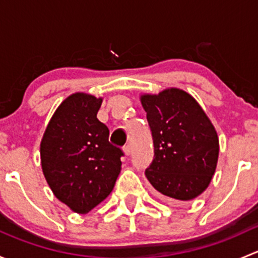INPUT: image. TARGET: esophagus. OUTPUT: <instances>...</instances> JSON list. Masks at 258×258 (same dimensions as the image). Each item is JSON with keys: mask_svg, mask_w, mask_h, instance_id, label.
<instances>
[{"mask_svg": "<svg viewBox=\"0 0 258 258\" xmlns=\"http://www.w3.org/2000/svg\"><path fill=\"white\" fill-rule=\"evenodd\" d=\"M123 152H124V155H126V156H130V153H131V147H130V145L124 146Z\"/></svg>", "mask_w": 258, "mask_h": 258, "instance_id": "1", "label": "esophagus"}]
</instances>
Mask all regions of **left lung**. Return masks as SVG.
<instances>
[{"label": "left lung", "instance_id": "1", "mask_svg": "<svg viewBox=\"0 0 258 258\" xmlns=\"http://www.w3.org/2000/svg\"><path fill=\"white\" fill-rule=\"evenodd\" d=\"M153 140V160L145 175L163 196L189 201L209 187L218 160L215 127L197 101L167 88L141 96Z\"/></svg>", "mask_w": 258, "mask_h": 258}]
</instances>
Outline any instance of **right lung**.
<instances>
[{
    "label": "right lung",
    "instance_id": "1",
    "mask_svg": "<svg viewBox=\"0 0 258 258\" xmlns=\"http://www.w3.org/2000/svg\"><path fill=\"white\" fill-rule=\"evenodd\" d=\"M102 98L77 92L52 116L41 141V165L54 196L77 213H87L113 189L121 171V148L108 141L98 121Z\"/></svg>",
    "mask_w": 258,
    "mask_h": 258
}]
</instances>
